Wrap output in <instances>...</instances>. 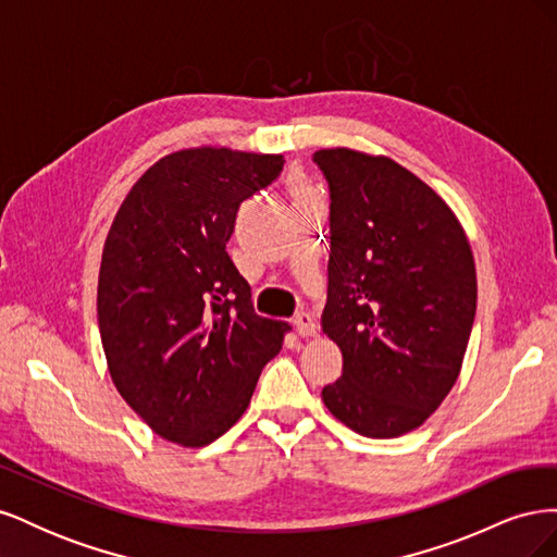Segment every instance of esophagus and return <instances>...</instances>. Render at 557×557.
<instances>
[{
	"instance_id": "1",
	"label": "esophagus",
	"mask_w": 557,
	"mask_h": 557,
	"mask_svg": "<svg viewBox=\"0 0 557 557\" xmlns=\"http://www.w3.org/2000/svg\"><path fill=\"white\" fill-rule=\"evenodd\" d=\"M293 325L297 330L299 336H313L318 332V325H315V318L307 311H299L295 318H293Z\"/></svg>"
}]
</instances>
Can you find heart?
Instances as JSON below:
<instances>
[{"label": "heart", "mask_w": 557, "mask_h": 557, "mask_svg": "<svg viewBox=\"0 0 557 557\" xmlns=\"http://www.w3.org/2000/svg\"><path fill=\"white\" fill-rule=\"evenodd\" d=\"M295 188H299V185H295Z\"/></svg>", "instance_id": "obj_1"}]
</instances>
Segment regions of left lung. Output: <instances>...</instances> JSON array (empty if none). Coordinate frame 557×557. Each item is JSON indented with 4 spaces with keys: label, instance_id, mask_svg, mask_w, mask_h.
<instances>
[{
    "label": "left lung",
    "instance_id": "1",
    "mask_svg": "<svg viewBox=\"0 0 557 557\" xmlns=\"http://www.w3.org/2000/svg\"><path fill=\"white\" fill-rule=\"evenodd\" d=\"M330 193L323 332L342 379L334 418L369 440L423 425L458 381L476 313V269L458 218L391 158L315 150Z\"/></svg>",
    "mask_w": 557,
    "mask_h": 557
}]
</instances>
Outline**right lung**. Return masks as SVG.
<instances>
[{
    "mask_svg": "<svg viewBox=\"0 0 557 557\" xmlns=\"http://www.w3.org/2000/svg\"><path fill=\"white\" fill-rule=\"evenodd\" d=\"M283 156L178 150L134 183L102 252L97 320L117 393L156 434L199 448L225 434L283 344L252 309L225 244L242 201Z\"/></svg>",
    "mask_w": 557,
    "mask_h": 557,
    "instance_id": "right-lung-1",
    "label": "right lung"
}]
</instances>
